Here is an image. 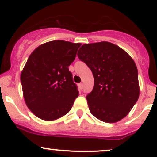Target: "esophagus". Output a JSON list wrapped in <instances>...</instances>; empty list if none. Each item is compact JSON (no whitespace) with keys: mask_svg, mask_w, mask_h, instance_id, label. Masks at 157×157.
<instances>
[{"mask_svg":"<svg viewBox=\"0 0 157 157\" xmlns=\"http://www.w3.org/2000/svg\"><path fill=\"white\" fill-rule=\"evenodd\" d=\"M79 87H80V90H82V89H83V83H80V84H79Z\"/></svg>","mask_w":157,"mask_h":157,"instance_id":"obj_1","label":"esophagus"}]
</instances>
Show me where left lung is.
I'll use <instances>...</instances> for the list:
<instances>
[{
  "label": "left lung",
  "mask_w": 157,
  "mask_h": 157,
  "mask_svg": "<svg viewBox=\"0 0 157 157\" xmlns=\"http://www.w3.org/2000/svg\"><path fill=\"white\" fill-rule=\"evenodd\" d=\"M77 56L93 74V91L86 96L92 115L107 123L124 118L140 95L138 72L132 58L109 42L84 44Z\"/></svg>",
  "instance_id": "1"
}]
</instances>
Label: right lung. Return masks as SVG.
Returning a JSON list of instances; mask_svg holds the SVG:
<instances>
[{
  "label": "right lung",
  "mask_w": 157,
  "mask_h": 157,
  "mask_svg": "<svg viewBox=\"0 0 157 157\" xmlns=\"http://www.w3.org/2000/svg\"><path fill=\"white\" fill-rule=\"evenodd\" d=\"M80 45L64 40L51 41L29 55L20 80L26 105L40 119L55 121L72 108L79 92L68 67Z\"/></svg>",
  "instance_id": "add662e5"
}]
</instances>
